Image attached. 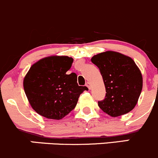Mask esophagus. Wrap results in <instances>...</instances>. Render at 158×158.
I'll return each mask as SVG.
<instances>
[{
  "mask_svg": "<svg viewBox=\"0 0 158 158\" xmlns=\"http://www.w3.org/2000/svg\"><path fill=\"white\" fill-rule=\"evenodd\" d=\"M86 86H87V87H88L89 89L91 88V84H90V82H87V83H86Z\"/></svg>",
  "mask_w": 158,
  "mask_h": 158,
  "instance_id": "1",
  "label": "esophagus"
}]
</instances>
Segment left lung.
Here are the masks:
<instances>
[{
	"mask_svg": "<svg viewBox=\"0 0 158 158\" xmlns=\"http://www.w3.org/2000/svg\"><path fill=\"white\" fill-rule=\"evenodd\" d=\"M91 62L101 71L106 89L100 108L116 118L134 108L143 87L140 69L131 57L119 52L107 51L93 56Z\"/></svg>",
	"mask_w": 158,
	"mask_h": 158,
	"instance_id": "left-lung-1",
	"label": "left lung"
}]
</instances>
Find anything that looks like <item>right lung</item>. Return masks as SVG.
Here are the masks:
<instances>
[{
    "label": "right lung",
    "instance_id": "add662e5",
    "mask_svg": "<svg viewBox=\"0 0 158 158\" xmlns=\"http://www.w3.org/2000/svg\"><path fill=\"white\" fill-rule=\"evenodd\" d=\"M74 59L53 55L34 63L23 81L25 94L31 107L48 119L60 120L77 105L87 87L77 84L75 73L67 74Z\"/></svg>",
    "mask_w": 158,
    "mask_h": 158
}]
</instances>
